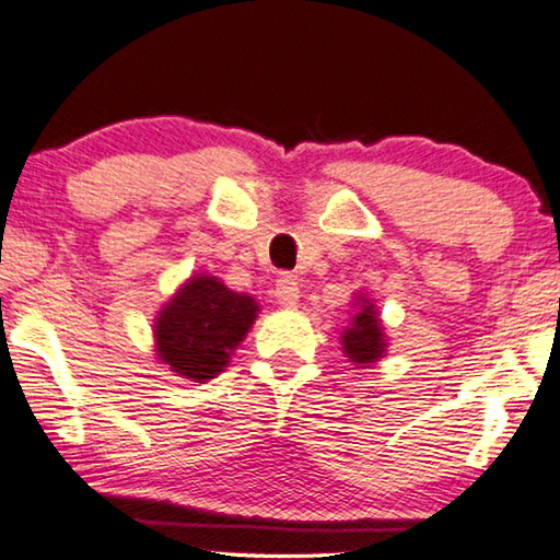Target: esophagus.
I'll return each mask as SVG.
<instances>
[{"label": "esophagus", "mask_w": 560, "mask_h": 560, "mask_svg": "<svg viewBox=\"0 0 560 560\" xmlns=\"http://www.w3.org/2000/svg\"><path fill=\"white\" fill-rule=\"evenodd\" d=\"M275 298L280 305H295L300 298V282L295 275H280V280L275 282Z\"/></svg>", "instance_id": "1"}]
</instances>
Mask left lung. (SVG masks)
<instances>
[{
	"label": "left lung",
	"mask_w": 560,
	"mask_h": 560,
	"mask_svg": "<svg viewBox=\"0 0 560 560\" xmlns=\"http://www.w3.org/2000/svg\"><path fill=\"white\" fill-rule=\"evenodd\" d=\"M342 350H346V355L350 360H355L358 365L375 363V360L383 355V330L381 323H377L375 310L368 300H363V305H360V313L355 315V320H352V328L342 335Z\"/></svg>",
	"instance_id": "left-lung-1"
}]
</instances>
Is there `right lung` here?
<instances>
[{
  "label": "right lung",
  "instance_id": "right-lung-1",
  "mask_svg": "<svg viewBox=\"0 0 560 560\" xmlns=\"http://www.w3.org/2000/svg\"><path fill=\"white\" fill-rule=\"evenodd\" d=\"M257 315L250 295H240L218 278H192L162 310L154 325L158 352L175 373L195 383L210 381L228 365Z\"/></svg>",
  "mask_w": 560,
  "mask_h": 560
}]
</instances>
